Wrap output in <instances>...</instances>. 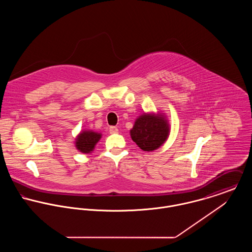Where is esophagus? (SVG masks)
Wrapping results in <instances>:
<instances>
[{"label":"esophagus","mask_w":252,"mask_h":252,"mask_svg":"<svg viewBox=\"0 0 252 252\" xmlns=\"http://www.w3.org/2000/svg\"><path fill=\"white\" fill-rule=\"evenodd\" d=\"M117 132H118V128L117 127H115V126H110L109 127V133L110 134H115Z\"/></svg>","instance_id":"1"}]
</instances>
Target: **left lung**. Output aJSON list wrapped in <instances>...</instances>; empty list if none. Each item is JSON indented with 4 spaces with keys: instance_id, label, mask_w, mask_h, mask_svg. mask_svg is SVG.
<instances>
[{
    "instance_id": "8db88e82",
    "label": "left lung",
    "mask_w": 252,
    "mask_h": 252,
    "mask_svg": "<svg viewBox=\"0 0 252 252\" xmlns=\"http://www.w3.org/2000/svg\"><path fill=\"white\" fill-rule=\"evenodd\" d=\"M170 127L162 115H141L130 131L132 140L144 151H152L165 143L169 136Z\"/></svg>"
}]
</instances>
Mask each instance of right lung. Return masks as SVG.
<instances>
[{"label": "right lung", "instance_id": "obj_1", "mask_svg": "<svg viewBox=\"0 0 252 252\" xmlns=\"http://www.w3.org/2000/svg\"><path fill=\"white\" fill-rule=\"evenodd\" d=\"M102 135L92 131H82L76 138L75 146L76 148L83 153H90L96 144L101 139Z\"/></svg>", "mask_w": 252, "mask_h": 252}]
</instances>
